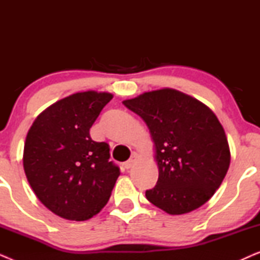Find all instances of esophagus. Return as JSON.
Returning <instances> with one entry per match:
<instances>
[{"instance_id":"34e87169","label":"esophagus","mask_w":260,"mask_h":260,"mask_svg":"<svg viewBox=\"0 0 260 260\" xmlns=\"http://www.w3.org/2000/svg\"><path fill=\"white\" fill-rule=\"evenodd\" d=\"M137 161H138V155L136 154V152H134V154L131 155V157L127 159L125 163H124V168L130 169L131 167H134L135 165H136Z\"/></svg>"}]
</instances>
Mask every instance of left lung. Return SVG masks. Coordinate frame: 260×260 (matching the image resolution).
Wrapping results in <instances>:
<instances>
[{"mask_svg":"<svg viewBox=\"0 0 260 260\" xmlns=\"http://www.w3.org/2000/svg\"><path fill=\"white\" fill-rule=\"evenodd\" d=\"M123 104L150 131L158 180L145 197L172 215L201 207L225 179L231 152L225 130L204 103L173 88L145 92Z\"/></svg>","mask_w":260,"mask_h":260,"instance_id":"8db88e82","label":"left lung"}]
</instances>
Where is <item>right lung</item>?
Wrapping results in <instances>:
<instances>
[{"instance_id": "obj_1", "label": "right lung", "mask_w": 260, "mask_h": 260, "mask_svg": "<svg viewBox=\"0 0 260 260\" xmlns=\"http://www.w3.org/2000/svg\"><path fill=\"white\" fill-rule=\"evenodd\" d=\"M113 95L78 92L60 99L37 117L28 131L23 168L39 200L54 214L84 221L108 204L119 176L105 142L90 129Z\"/></svg>"}]
</instances>
